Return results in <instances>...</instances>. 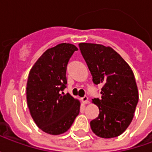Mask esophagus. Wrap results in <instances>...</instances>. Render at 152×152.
Wrapping results in <instances>:
<instances>
[{
	"label": "esophagus",
	"mask_w": 152,
	"mask_h": 152,
	"mask_svg": "<svg viewBox=\"0 0 152 152\" xmlns=\"http://www.w3.org/2000/svg\"><path fill=\"white\" fill-rule=\"evenodd\" d=\"M81 101L84 104H86V103H88V97L87 96H84L82 99H81Z\"/></svg>",
	"instance_id": "34e87169"
}]
</instances>
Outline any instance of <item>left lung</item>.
Wrapping results in <instances>:
<instances>
[{"mask_svg":"<svg viewBox=\"0 0 152 152\" xmlns=\"http://www.w3.org/2000/svg\"><path fill=\"white\" fill-rule=\"evenodd\" d=\"M79 47L94 84L102 86L101 99H93L99 115L90 121L91 129L100 137H117L130 124L138 102L134 72L111 47L91 43H80Z\"/></svg>","mask_w":152,"mask_h":152,"instance_id":"1","label":"left lung"}]
</instances>
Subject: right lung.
<instances>
[{
    "label": "right lung",
    "mask_w": 152,
    "mask_h": 152,
    "mask_svg": "<svg viewBox=\"0 0 152 152\" xmlns=\"http://www.w3.org/2000/svg\"><path fill=\"white\" fill-rule=\"evenodd\" d=\"M76 50L72 44L57 45L39 58L29 72L28 108L35 123L47 134L65 133L79 115V101L63 92L67 83V63Z\"/></svg>",
    "instance_id": "obj_1"
}]
</instances>
